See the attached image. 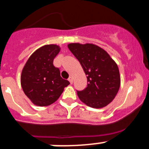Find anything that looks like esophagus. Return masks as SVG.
Masks as SVG:
<instances>
[{
    "instance_id": "esophagus-1",
    "label": "esophagus",
    "mask_w": 149,
    "mask_h": 149,
    "mask_svg": "<svg viewBox=\"0 0 149 149\" xmlns=\"http://www.w3.org/2000/svg\"><path fill=\"white\" fill-rule=\"evenodd\" d=\"M68 80L70 81V83L71 84H72V82H73V79H72V77H69V79H68Z\"/></svg>"
}]
</instances>
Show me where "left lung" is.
<instances>
[{
  "mask_svg": "<svg viewBox=\"0 0 149 149\" xmlns=\"http://www.w3.org/2000/svg\"><path fill=\"white\" fill-rule=\"evenodd\" d=\"M68 48L80 63L86 75L87 86L77 91L86 106L103 108L114 100L120 87V75L116 63L109 54L93 43H72Z\"/></svg>",
  "mask_w": 149,
  "mask_h": 149,
  "instance_id": "obj_1",
  "label": "left lung"
}]
</instances>
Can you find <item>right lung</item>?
I'll use <instances>...</instances> for the list:
<instances>
[{
    "label": "right lung",
    "instance_id": "1",
    "mask_svg": "<svg viewBox=\"0 0 149 149\" xmlns=\"http://www.w3.org/2000/svg\"><path fill=\"white\" fill-rule=\"evenodd\" d=\"M60 50L56 44L40 47L29 57L23 68L20 83L25 95L38 106H47L59 99L70 84L60 77L54 60Z\"/></svg>",
    "mask_w": 149,
    "mask_h": 149
}]
</instances>
